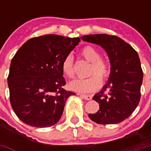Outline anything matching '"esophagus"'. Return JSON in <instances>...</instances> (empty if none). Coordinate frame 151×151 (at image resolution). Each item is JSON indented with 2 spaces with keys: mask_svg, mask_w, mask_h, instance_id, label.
<instances>
[{
  "mask_svg": "<svg viewBox=\"0 0 151 151\" xmlns=\"http://www.w3.org/2000/svg\"><path fill=\"white\" fill-rule=\"evenodd\" d=\"M79 96L82 98H84L85 100H91V96L90 95H85V94H79Z\"/></svg>",
  "mask_w": 151,
  "mask_h": 151,
  "instance_id": "1",
  "label": "esophagus"
}]
</instances>
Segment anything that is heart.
Here are the masks:
<instances>
[{"instance_id":"heart-1","label":"heart","mask_w":151,"mask_h":151,"mask_svg":"<svg viewBox=\"0 0 151 151\" xmlns=\"http://www.w3.org/2000/svg\"><path fill=\"white\" fill-rule=\"evenodd\" d=\"M81 55L85 60L91 62L89 75L87 78L75 79L70 81L68 87L69 89L77 92H91L96 90L101 86V79L104 80L109 76L110 65L105 60L100 59L101 55L96 48L92 46H86L81 51ZM74 60L71 55H68L62 61L61 69L63 74L69 78L74 76Z\"/></svg>"}]
</instances>
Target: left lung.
<instances>
[{"instance_id":"1","label":"left lung","mask_w":151,"mask_h":151,"mask_svg":"<svg viewBox=\"0 0 151 151\" xmlns=\"http://www.w3.org/2000/svg\"><path fill=\"white\" fill-rule=\"evenodd\" d=\"M81 39L100 45L111 65L107 82L92 97L100 109L88 116L99 124L121 123L133 113L140 100L143 71L138 53L122 38L113 35L91 34Z\"/></svg>"}]
</instances>
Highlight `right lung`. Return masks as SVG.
<instances>
[{
  "instance_id": "add662e5",
  "label": "right lung",
  "mask_w": 151,
  "mask_h": 151,
  "mask_svg": "<svg viewBox=\"0 0 151 151\" xmlns=\"http://www.w3.org/2000/svg\"><path fill=\"white\" fill-rule=\"evenodd\" d=\"M81 41L50 34L27 40L12 58L7 78L10 101L24 124L48 128L59 122L69 96L62 61Z\"/></svg>"
}]
</instances>
